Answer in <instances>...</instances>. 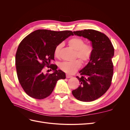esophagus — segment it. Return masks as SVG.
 Instances as JSON below:
<instances>
[{"instance_id": "esophagus-1", "label": "esophagus", "mask_w": 130, "mask_h": 130, "mask_svg": "<svg viewBox=\"0 0 130 130\" xmlns=\"http://www.w3.org/2000/svg\"><path fill=\"white\" fill-rule=\"evenodd\" d=\"M72 76H70V75H68V74H66V77L67 78H70V77H72Z\"/></svg>"}]
</instances>
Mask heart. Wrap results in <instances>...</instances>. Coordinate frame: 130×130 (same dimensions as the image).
Returning a JSON list of instances; mask_svg holds the SVG:
<instances>
[{
	"label": "heart",
	"instance_id": "1",
	"mask_svg": "<svg viewBox=\"0 0 130 130\" xmlns=\"http://www.w3.org/2000/svg\"><path fill=\"white\" fill-rule=\"evenodd\" d=\"M68 44L70 48L76 51V57L78 58L82 63H86L90 59L92 53V48L89 44H85L83 39L80 37H74L69 41ZM63 44L57 45L54 50V55L58 57L60 55L61 49ZM81 62L78 60L72 62H63L60 64V68L67 74H73L79 69Z\"/></svg>",
	"mask_w": 130,
	"mask_h": 130
}]
</instances>
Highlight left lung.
Wrapping results in <instances>:
<instances>
[{
    "instance_id": "1",
    "label": "left lung",
    "mask_w": 130,
    "mask_h": 130,
    "mask_svg": "<svg viewBox=\"0 0 130 130\" xmlns=\"http://www.w3.org/2000/svg\"><path fill=\"white\" fill-rule=\"evenodd\" d=\"M73 32L91 42L93 50L88 63L80 70L81 77L76 76L80 85L72 94L78 100L92 101L104 95L111 86L115 50L108 37L99 31L85 29Z\"/></svg>"
}]
</instances>
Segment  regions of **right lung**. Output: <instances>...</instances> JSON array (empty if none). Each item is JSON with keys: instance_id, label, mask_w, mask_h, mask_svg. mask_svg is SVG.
I'll return each instance as SVG.
<instances>
[{"instance_id": "1", "label": "right lung", "mask_w": 130, "mask_h": 130, "mask_svg": "<svg viewBox=\"0 0 130 130\" xmlns=\"http://www.w3.org/2000/svg\"><path fill=\"white\" fill-rule=\"evenodd\" d=\"M71 35L73 32L68 30H37L19 44L15 58L17 74L19 83L29 96L44 99L52 94L58 80L66 78L65 73L51 63L54 60L56 46ZM45 65L52 66V74L44 73Z\"/></svg>"}]
</instances>
